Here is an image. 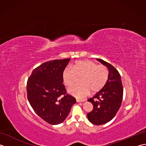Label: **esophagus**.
I'll list each match as a JSON object with an SVG mask.
<instances>
[{
  "mask_svg": "<svg viewBox=\"0 0 146 146\" xmlns=\"http://www.w3.org/2000/svg\"><path fill=\"white\" fill-rule=\"evenodd\" d=\"M76 102H84L85 100H80V99H76Z\"/></svg>",
  "mask_w": 146,
  "mask_h": 146,
  "instance_id": "obj_1",
  "label": "esophagus"
}]
</instances>
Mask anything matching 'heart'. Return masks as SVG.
I'll return each mask as SVG.
<instances>
[{"label":"heart","mask_w":146,"mask_h":146,"mask_svg":"<svg viewBox=\"0 0 146 146\" xmlns=\"http://www.w3.org/2000/svg\"><path fill=\"white\" fill-rule=\"evenodd\" d=\"M80 80L81 84L74 85L68 89V93L77 98H83L90 94H97L106 85L108 71L104 65H98L90 60L76 62L72 69L64 70L63 79L68 87L73 86Z\"/></svg>","instance_id":"b5f03b06"}]
</instances>
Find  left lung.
Masks as SVG:
<instances>
[{
	"instance_id": "1",
	"label": "left lung",
	"mask_w": 146,
	"mask_h": 146,
	"mask_svg": "<svg viewBox=\"0 0 146 146\" xmlns=\"http://www.w3.org/2000/svg\"><path fill=\"white\" fill-rule=\"evenodd\" d=\"M97 60L108 68V78L104 87L88 100L94 108L87 113V117L93 124L99 125L108 122L115 116L122 104L123 86L116 68L101 59Z\"/></svg>"
}]
</instances>
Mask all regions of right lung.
I'll return each instance as SVG.
<instances>
[{
	"instance_id": "obj_1",
	"label": "right lung",
	"mask_w": 146,
	"mask_h": 146,
	"mask_svg": "<svg viewBox=\"0 0 146 146\" xmlns=\"http://www.w3.org/2000/svg\"><path fill=\"white\" fill-rule=\"evenodd\" d=\"M70 58L49 61L34 69L27 82V97L34 111L49 124L63 122L76 99L68 94L63 73Z\"/></svg>"
}]
</instances>
